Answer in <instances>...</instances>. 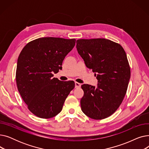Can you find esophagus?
<instances>
[{
  "mask_svg": "<svg viewBox=\"0 0 149 149\" xmlns=\"http://www.w3.org/2000/svg\"><path fill=\"white\" fill-rule=\"evenodd\" d=\"M75 88H79L81 87V84L78 83V82H75Z\"/></svg>",
  "mask_w": 149,
  "mask_h": 149,
  "instance_id": "34e87169",
  "label": "esophagus"
}]
</instances>
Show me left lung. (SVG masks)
I'll use <instances>...</instances> for the list:
<instances>
[{
  "label": "left lung",
  "mask_w": 149,
  "mask_h": 149,
  "mask_svg": "<svg viewBox=\"0 0 149 149\" xmlns=\"http://www.w3.org/2000/svg\"><path fill=\"white\" fill-rule=\"evenodd\" d=\"M76 48L86 66L97 74L98 83L97 88L81 85V110L92 119L107 118L120 107L127 89L130 69L126 52L106 38L79 39Z\"/></svg>",
  "instance_id": "1"
}]
</instances>
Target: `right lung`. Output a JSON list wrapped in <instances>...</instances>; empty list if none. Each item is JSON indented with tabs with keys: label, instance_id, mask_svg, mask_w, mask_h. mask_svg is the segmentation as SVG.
<instances>
[{
	"label": "right lung",
	"instance_id": "add662e5",
	"mask_svg": "<svg viewBox=\"0 0 149 149\" xmlns=\"http://www.w3.org/2000/svg\"><path fill=\"white\" fill-rule=\"evenodd\" d=\"M75 38L42 37L27 43L17 64L18 91L29 110L41 118H51L62 110L65 101L75 87L71 81L53 78L75 45Z\"/></svg>",
	"mask_w": 149,
	"mask_h": 149
}]
</instances>
